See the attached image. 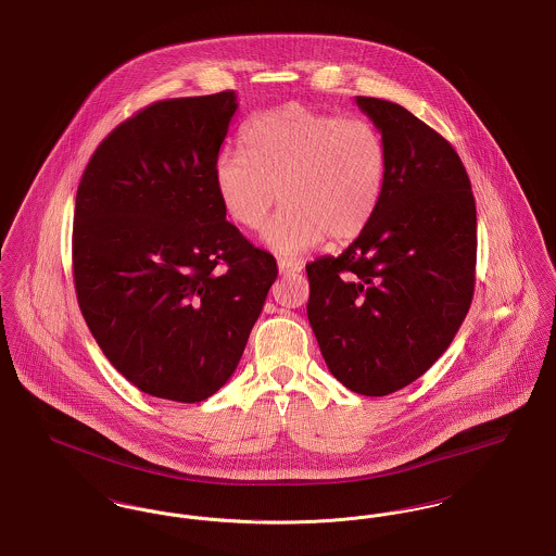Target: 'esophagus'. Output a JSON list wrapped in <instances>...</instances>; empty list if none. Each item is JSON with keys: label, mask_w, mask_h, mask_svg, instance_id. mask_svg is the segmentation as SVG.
Masks as SVG:
<instances>
[{"label": "esophagus", "mask_w": 556, "mask_h": 556, "mask_svg": "<svg viewBox=\"0 0 556 556\" xmlns=\"http://www.w3.org/2000/svg\"><path fill=\"white\" fill-rule=\"evenodd\" d=\"M300 270H302V263L300 261H288V258L279 261V273L281 275H295Z\"/></svg>", "instance_id": "obj_1"}]
</instances>
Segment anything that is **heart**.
<instances>
[{"mask_svg": "<svg viewBox=\"0 0 556 556\" xmlns=\"http://www.w3.org/2000/svg\"><path fill=\"white\" fill-rule=\"evenodd\" d=\"M243 150H220L214 187L223 211L256 231L275 200L283 208L266 225V245L283 256L323 239L345 243L369 227L386 186V146L367 118L302 104L266 110L241 131Z\"/></svg>", "mask_w": 556, "mask_h": 556, "instance_id": "obj_1", "label": "heart"}]
</instances>
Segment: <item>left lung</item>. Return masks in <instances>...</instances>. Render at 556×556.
I'll list each match as a JSON object with an SVG mask.
<instances>
[{"mask_svg": "<svg viewBox=\"0 0 556 556\" xmlns=\"http://www.w3.org/2000/svg\"><path fill=\"white\" fill-rule=\"evenodd\" d=\"M386 146V186L344 252L306 265L308 320L348 390L388 396L419 379L454 340L476 288L469 175L438 131L394 102L356 98Z\"/></svg>", "mask_w": 556, "mask_h": 556, "instance_id": "1", "label": "left lung"}]
</instances>
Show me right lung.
Wrapping results in <instances>:
<instances>
[{"instance_id": "obj_1", "label": "right lung", "mask_w": 556, "mask_h": 556, "mask_svg": "<svg viewBox=\"0 0 556 556\" xmlns=\"http://www.w3.org/2000/svg\"><path fill=\"white\" fill-rule=\"evenodd\" d=\"M236 110L233 91L154 102L108 135L80 177V313L112 367L150 396L218 392L279 273L216 195L214 160Z\"/></svg>"}]
</instances>
